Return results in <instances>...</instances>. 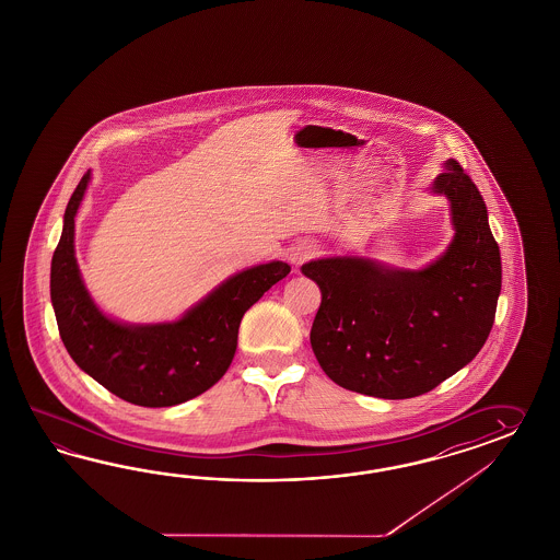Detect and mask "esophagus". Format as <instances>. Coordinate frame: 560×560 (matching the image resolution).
<instances>
[{"label": "esophagus", "mask_w": 560, "mask_h": 560, "mask_svg": "<svg viewBox=\"0 0 560 560\" xmlns=\"http://www.w3.org/2000/svg\"><path fill=\"white\" fill-rule=\"evenodd\" d=\"M314 255H316V248H314L312 244H307V242H302V244H295V246L289 250V260H291L293 265H302V262L310 260Z\"/></svg>", "instance_id": "34e87169"}]
</instances>
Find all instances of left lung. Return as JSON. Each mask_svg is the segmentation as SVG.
<instances>
[{"instance_id": "8db88e82", "label": "left lung", "mask_w": 560, "mask_h": 560, "mask_svg": "<svg viewBox=\"0 0 560 560\" xmlns=\"http://www.w3.org/2000/svg\"><path fill=\"white\" fill-rule=\"evenodd\" d=\"M432 185L451 201L454 238L422 271L369 258L305 262L322 303L310 342L324 373L348 392L383 399L428 394L469 364L493 328L499 246L477 185L454 159Z\"/></svg>"}]
</instances>
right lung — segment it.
Here are the masks:
<instances>
[{
	"mask_svg": "<svg viewBox=\"0 0 560 560\" xmlns=\"http://www.w3.org/2000/svg\"><path fill=\"white\" fill-rule=\"evenodd\" d=\"M88 183L90 171L67 203L50 265V300L62 345L79 369L124 401L168 408L194 399L224 377L244 312L291 267L272 260L238 272L173 324H118L97 310L77 267L75 213Z\"/></svg>",
	"mask_w": 560,
	"mask_h": 560,
	"instance_id": "right-lung-1",
	"label": "right lung"
}]
</instances>
